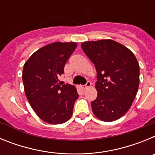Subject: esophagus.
<instances>
[{
	"label": "esophagus",
	"mask_w": 155,
	"mask_h": 155,
	"mask_svg": "<svg viewBox=\"0 0 155 155\" xmlns=\"http://www.w3.org/2000/svg\"><path fill=\"white\" fill-rule=\"evenodd\" d=\"M91 82H90V81H87V83H86L85 85L83 86V87H82V88H83V89H87V87H91Z\"/></svg>",
	"instance_id": "34e87169"
}]
</instances>
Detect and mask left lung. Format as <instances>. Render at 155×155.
Here are the masks:
<instances>
[{
  "mask_svg": "<svg viewBox=\"0 0 155 155\" xmlns=\"http://www.w3.org/2000/svg\"><path fill=\"white\" fill-rule=\"evenodd\" d=\"M81 48L97 71L93 113L105 122L115 121L130 109L138 91L140 67L134 53L112 39L87 41Z\"/></svg>",
  "mask_w": 155,
  "mask_h": 155,
  "instance_id": "1",
  "label": "left lung"
}]
</instances>
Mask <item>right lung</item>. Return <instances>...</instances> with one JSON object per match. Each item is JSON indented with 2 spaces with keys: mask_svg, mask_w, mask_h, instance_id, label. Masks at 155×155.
Returning a JSON list of instances; mask_svg holds the SVG:
<instances>
[{
  "mask_svg": "<svg viewBox=\"0 0 155 155\" xmlns=\"http://www.w3.org/2000/svg\"><path fill=\"white\" fill-rule=\"evenodd\" d=\"M76 47L74 42H53L35 52L24 64L26 98L37 116L47 124H64L72 116L79 95L74 85H61L58 78Z\"/></svg>",
  "mask_w": 155,
  "mask_h": 155,
  "instance_id": "add662e5",
  "label": "right lung"
}]
</instances>
